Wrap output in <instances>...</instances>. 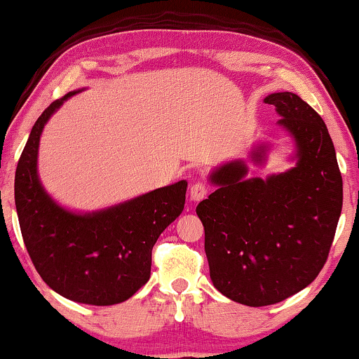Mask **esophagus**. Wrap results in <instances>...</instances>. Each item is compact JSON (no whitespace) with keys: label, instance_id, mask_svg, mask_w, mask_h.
I'll return each mask as SVG.
<instances>
[{"label":"esophagus","instance_id":"esophagus-1","mask_svg":"<svg viewBox=\"0 0 359 359\" xmlns=\"http://www.w3.org/2000/svg\"><path fill=\"white\" fill-rule=\"evenodd\" d=\"M209 192H210V187L205 182H196L191 187V201L194 202L202 201V198L209 196Z\"/></svg>","mask_w":359,"mask_h":359}]
</instances>
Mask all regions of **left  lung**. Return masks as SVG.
Listing matches in <instances>:
<instances>
[{
  "instance_id": "1",
  "label": "left lung",
  "mask_w": 359,
  "mask_h": 359,
  "mask_svg": "<svg viewBox=\"0 0 359 359\" xmlns=\"http://www.w3.org/2000/svg\"><path fill=\"white\" fill-rule=\"evenodd\" d=\"M264 102L294 140L296 165L245 179L243 161L224 163L209 177L217 189L196 209L215 289L252 308L280 303L318 278L343 207V179L321 116L291 92ZM266 152L257 145L252 161L262 163Z\"/></svg>"
}]
</instances>
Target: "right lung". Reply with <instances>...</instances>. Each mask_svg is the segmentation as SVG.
Listing matches in <instances>:
<instances>
[{
  "label": "right lung",
  "mask_w": 359,
  "mask_h": 359,
  "mask_svg": "<svg viewBox=\"0 0 359 359\" xmlns=\"http://www.w3.org/2000/svg\"><path fill=\"white\" fill-rule=\"evenodd\" d=\"M79 92L55 100L34 122L16 167L15 204L21 236L41 279L75 303L111 306L127 301L149 280L152 248L182 214L187 182L86 214L56 204L38 177V147L50 116Z\"/></svg>",
  "instance_id": "right-lung-1"
}]
</instances>
